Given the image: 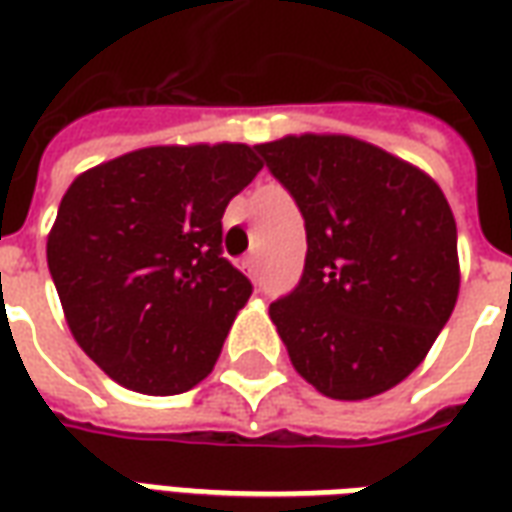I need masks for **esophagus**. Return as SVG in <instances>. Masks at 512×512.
<instances>
[{"instance_id":"obj_1","label":"esophagus","mask_w":512,"mask_h":512,"mask_svg":"<svg viewBox=\"0 0 512 512\" xmlns=\"http://www.w3.org/2000/svg\"><path fill=\"white\" fill-rule=\"evenodd\" d=\"M241 266H244V271L249 274V277H257L260 260H257V255H249V257H244V263H241Z\"/></svg>"}]
</instances>
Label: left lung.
<instances>
[{
	"instance_id": "8db88e82",
	"label": "left lung",
	"mask_w": 512,
	"mask_h": 512,
	"mask_svg": "<svg viewBox=\"0 0 512 512\" xmlns=\"http://www.w3.org/2000/svg\"><path fill=\"white\" fill-rule=\"evenodd\" d=\"M307 227L299 288L274 301L296 373L332 400H367L408 378L450 321L458 230L439 183L348 134L255 145Z\"/></svg>"
}]
</instances>
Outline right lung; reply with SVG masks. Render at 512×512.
<instances>
[{
  "label": "right lung",
  "mask_w": 512,
  "mask_h": 512,
  "mask_svg": "<svg viewBox=\"0 0 512 512\" xmlns=\"http://www.w3.org/2000/svg\"><path fill=\"white\" fill-rule=\"evenodd\" d=\"M260 169L244 142L153 145L68 186L49 271L73 340L112 381L164 397L208 378L252 296L222 257V216Z\"/></svg>",
  "instance_id": "1"
}]
</instances>
